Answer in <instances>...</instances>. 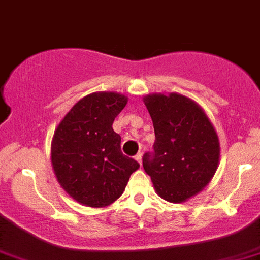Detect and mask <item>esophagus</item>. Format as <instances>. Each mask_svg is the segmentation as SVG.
<instances>
[{
  "mask_svg": "<svg viewBox=\"0 0 260 260\" xmlns=\"http://www.w3.org/2000/svg\"><path fill=\"white\" fill-rule=\"evenodd\" d=\"M135 158H136V161L141 165V161H143V156H141V153H137L136 156H135Z\"/></svg>",
  "mask_w": 260,
  "mask_h": 260,
  "instance_id": "34e87169",
  "label": "esophagus"
}]
</instances>
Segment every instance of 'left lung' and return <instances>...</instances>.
Returning a JSON list of instances; mask_svg holds the SVG:
<instances>
[{"label": "left lung", "instance_id": "left-lung-1", "mask_svg": "<svg viewBox=\"0 0 260 260\" xmlns=\"http://www.w3.org/2000/svg\"><path fill=\"white\" fill-rule=\"evenodd\" d=\"M154 126L153 152L143 156L144 171L157 194L180 204L210 182L219 162V140L204 110L180 93L144 98Z\"/></svg>", "mask_w": 260, "mask_h": 260}]
</instances>
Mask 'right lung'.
Segmentation results:
<instances>
[{"mask_svg": "<svg viewBox=\"0 0 260 260\" xmlns=\"http://www.w3.org/2000/svg\"><path fill=\"white\" fill-rule=\"evenodd\" d=\"M128 98L93 92L80 99L56 126L51 164L70 197L89 208H104L123 194L140 165L121 153V137L112 128Z\"/></svg>", "mask_w": 260, "mask_h": 260, "instance_id": "add662e5", "label": "right lung"}]
</instances>
